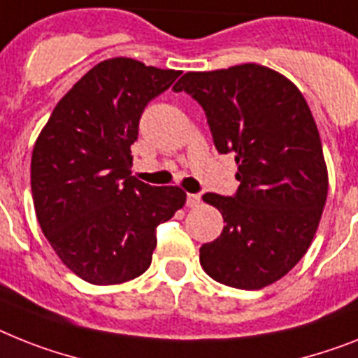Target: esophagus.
<instances>
[{
	"label": "esophagus",
	"mask_w": 358,
	"mask_h": 358,
	"mask_svg": "<svg viewBox=\"0 0 358 358\" xmlns=\"http://www.w3.org/2000/svg\"><path fill=\"white\" fill-rule=\"evenodd\" d=\"M201 203V196L199 194H188L186 196V206H190V208H194V206H197Z\"/></svg>",
	"instance_id": "esophagus-1"
}]
</instances>
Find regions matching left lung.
Wrapping results in <instances>:
<instances>
[{
  "label": "left lung",
  "instance_id": "8db88e82",
  "mask_svg": "<svg viewBox=\"0 0 358 358\" xmlns=\"http://www.w3.org/2000/svg\"><path fill=\"white\" fill-rule=\"evenodd\" d=\"M186 91L206 113L220 153H236L234 197L205 194L225 227L199 249L201 267L236 289H264L302 259L327 197L317 122L291 80L259 64L186 73Z\"/></svg>",
  "mask_w": 358,
  "mask_h": 358
}]
</instances>
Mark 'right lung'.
<instances>
[{
    "instance_id": "right-lung-1",
    "label": "right lung",
    "mask_w": 358,
    "mask_h": 358,
    "mask_svg": "<svg viewBox=\"0 0 358 358\" xmlns=\"http://www.w3.org/2000/svg\"><path fill=\"white\" fill-rule=\"evenodd\" d=\"M181 71L133 58L90 69L38 135L31 188L38 223L62 264L94 285L137 278L152 264L155 229L186 203L179 186L131 176V144L152 99Z\"/></svg>"
}]
</instances>
